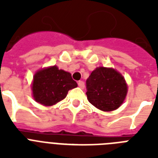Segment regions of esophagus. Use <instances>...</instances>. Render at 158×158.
<instances>
[{
    "instance_id": "esophagus-1",
    "label": "esophagus",
    "mask_w": 158,
    "mask_h": 158,
    "mask_svg": "<svg viewBox=\"0 0 158 158\" xmlns=\"http://www.w3.org/2000/svg\"><path fill=\"white\" fill-rule=\"evenodd\" d=\"M78 85H79V88H81V89H84V81H82V80H80V81L78 82Z\"/></svg>"
}]
</instances>
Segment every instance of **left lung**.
<instances>
[{
  "mask_svg": "<svg viewBox=\"0 0 158 158\" xmlns=\"http://www.w3.org/2000/svg\"><path fill=\"white\" fill-rule=\"evenodd\" d=\"M87 98L92 105L111 111L123 103L128 87L124 77L112 68L98 67L86 80Z\"/></svg>",
  "mask_w": 158,
  "mask_h": 158,
  "instance_id": "obj_1",
  "label": "left lung"
}]
</instances>
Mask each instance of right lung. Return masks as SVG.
I'll return each instance as SVG.
<instances>
[{"label":"right lung","instance_id":"add662e5","mask_svg":"<svg viewBox=\"0 0 158 158\" xmlns=\"http://www.w3.org/2000/svg\"><path fill=\"white\" fill-rule=\"evenodd\" d=\"M78 84L71 74L58 67H48L36 72L32 84L33 98L44 106H52L66 97L69 90Z\"/></svg>","mask_w":158,"mask_h":158}]
</instances>
